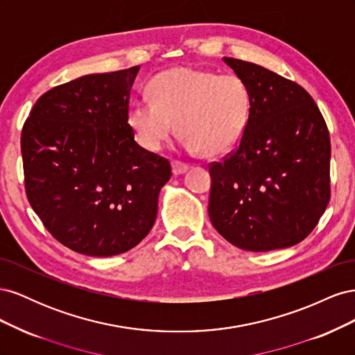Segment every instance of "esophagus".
<instances>
[{
  "label": "esophagus",
  "mask_w": 355,
  "mask_h": 355,
  "mask_svg": "<svg viewBox=\"0 0 355 355\" xmlns=\"http://www.w3.org/2000/svg\"><path fill=\"white\" fill-rule=\"evenodd\" d=\"M171 168H173V175L179 176V175L187 173L189 166H187L184 163H179V161H173V163H171Z\"/></svg>",
  "instance_id": "34e87169"
}]
</instances>
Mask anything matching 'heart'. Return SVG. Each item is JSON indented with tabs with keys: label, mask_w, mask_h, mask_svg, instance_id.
Listing matches in <instances>:
<instances>
[{
	"label": "heart",
	"mask_w": 355,
	"mask_h": 355,
	"mask_svg": "<svg viewBox=\"0 0 355 355\" xmlns=\"http://www.w3.org/2000/svg\"><path fill=\"white\" fill-rule=\"evenodd\" d=\"M151 98L136 99L128 111L139 144L158 151L173 135L191 154L219 157L239 146L250 121L252 90L240 75L173 68L151 81Z\"/></svg>",
	"instance_id": "b5f03b06"
}]
</instances>
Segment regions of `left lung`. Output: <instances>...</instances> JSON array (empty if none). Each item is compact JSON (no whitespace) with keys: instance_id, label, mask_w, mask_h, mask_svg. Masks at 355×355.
<instances>
[{"instance_id":"left-lung-1","label":"left lung","mask_w":355,"mask_h":355,"mask_svg":"<svg viewBox=\"0 0 355 355\" xmlns=\"http://www.w3.org/2000/svg\"><path fill=\"white\" fill-rule=\"evenodd\" d=\"M223 62L249 84L253 108L235 153L210 166L209 216L239 249H286L308 237L329 204L327 125L299 84L252 62Z\"/></svg>"}]
</instances>
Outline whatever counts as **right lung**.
Returning <instances> with one entry per match:
<instances>
[{"label": "right lung", "instance_id": "1", "mask_svg": "<svg viewBox=\"0 0 355 355\" xmlns=\"http://www.w3.org/2000/svg\"><path fill=\"white\" fill-rule=\"evenodd\" d=\"M141 67L90 73L37 101L22 130L25 188L49 232L87 256L133 249L151 231L170 163L135 141L128 99Z\"/></svg>", "mask_w": 355, "mask_h": 355}]
</instances>
